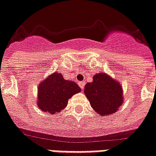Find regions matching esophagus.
<instances>
[{
	"label": "esophagus",
	"instance_id": "esophagus-1",
	"mask_svg": "<svg viewBox=\"0 0 156 156\" xmlns=\"http://www.w3.org/2000/svg\"><path fill=\"white\" fill-rule=\"evenodd\" d=\"M78 86L82 88V89H83L84 88V86H85V82H78Z\"/></svg>",
	"mask_w": 156,
	"mask_h": 156
}]
</instances>
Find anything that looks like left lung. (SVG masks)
I'll list each match as a JSON object with an SVG mask.
<instances>
[{"instance_id": "obj_1", "label": "left lung", "mask_w": 156, "mask_h": 156, "mask_svg": "<svg viewBox=\"0 0 156 156\" xmlns=\"http://www.w3.org/2000/svg\"><path fill=\"white\" fill-rule=\"evenodd\" d=\"M84 93L94 110L105 116L117 111L123 102L119 83L104 73L94 74L92 82L85 86Z\"/></svg>"}]
</instances>
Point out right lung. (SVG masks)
Segmentation results:
<instances>
[{
  "label": "right lung",
  "instance_id": "right-lung-1",
  "mask_svg": "<svg viewBox=\"0 0 156 156\" xmlns=\"http://www.w3.org/2000/svg\"><path fill=\"white\" fill-rule=\"evenodd\" d=\"M80 91L77 83L65 80L62 74L56 72L39 84L37 103L44 112L51 115L59 113L67 106L68 99Z\"/></svg>",
  "mask_w": 156,
  "mask_h": 156
}]
</instances>
